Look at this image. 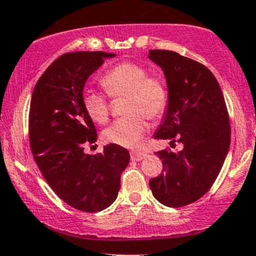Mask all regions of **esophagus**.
Segmentation results:
<instances>
[{"mask_svg": "<svg viewBox=\"0 0 256 256\" xmlns=\"http://www.w3.org/2000/svg\"><path fill=\"white\" fill-rule=\"evenodd\" d=\"M146 153L145 152H139V151H132L130 152V158L132 160H142L144 158L146 157Z\"/></svg>", "mask_w": 256, "mask_h": 256, "instance_id": "34e87169", "label": "esophagus"}]
</instances>
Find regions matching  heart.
<instances>
[{
  "label": "heart",
  "instance_id": "obj_1",
  "mask_svg": "<svg viewBox=\"0 0 256 256\" xmlns=\"http://www.w3.org/2000/svg\"><path fill=\"white\" fill-rule=\"evenodd\" d=\"M102 84L112 97H127L124 111L128 114L105 129L103 139L117 146L135 147L150 128L146 117L158 118L166 108L168 92L164 84L157 78L148 76L144 67L130 62L111 69L103 76ZM82 105L92 121H108L109 102L100 92L86 90L82 94Z\"/></svg>",
  "mask_w": 256,
  "mask_h": 256
}]
</instances>
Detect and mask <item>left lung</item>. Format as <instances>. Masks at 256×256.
Here are the masks:
<instances>
[{"instance_id": "8db88e82", "label": "left lung", "mask_w": 256, "mask_h": 256, "mask_svg": "<svg viewBox=\"0 0 256 256\" xmlns=\"http://www.w3.org/2000/svg\"><path fill=\"white\" fill-rule=\"evenodd\" d=\"M148 58L162 68L168 87L166 110L154 138L183 146L156 153L164 171L150 188L165 206H187L208 192L229 152L226 105L217 79L201 63L169 50H150Z\"/></svg>"}]
</instances>
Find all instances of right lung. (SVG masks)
<instances>
[{"label": "right lung", "instance_id": "right-lung-1", "mask_svg": "<svg viewBox=\"0 0 256 256\" xmlns=\"http://www.w3.org/2000/svg\"><path fill=\"white\" fill-rule=\"evenodd\" d=\"M115 54L69 52L54 61L39 78L30 108V145L42 175L55 193L74 208L98 212L116 200L129 152L115 144L96 156L84 144L97 140L94 123L82 105L90 75Z\"/></svg>", "mask_w": 256, "mask_h": 256}]
</instances>
